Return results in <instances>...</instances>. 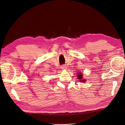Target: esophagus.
<instances>
[{
	"mask_svg": "<svg viewBox=\"0 0 125 125\" xmlns=\"http://www.w3.org/2000/svg\"><path fill=\"white\" fill-rule=\"evenodd\" d=\"M61 68H62V70H66L67 68H66V67L65 66L62 65V66H61Z\"/></svg>",
	"mask_w": 125,
	"mask_h": 125,
	"instance_id": "1",
	"label": "esophagus"
}]
</instances>
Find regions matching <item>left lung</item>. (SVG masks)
I'll list each match as a JSON object with an SVG mask.
<instances>
[{
	"label": "left lung",
	"instance_id": "obj_1",
	"mask_svg": "<svg viewBox=\"0 0 125 125\" xmlns=\"http://www.w3.org/2000/svg\"><path fill=\"white\" fill-rule=\"evenodd\" d=\"M78 78L79 80H80V81H82L83 82H85V80H82V74L81 73H78Z\"/></svg>",
	"mask_w": 125,
	"mask_h": 125
}]
</instances>
